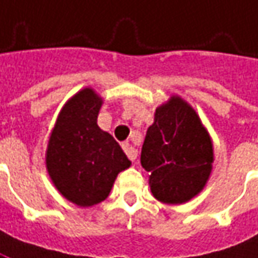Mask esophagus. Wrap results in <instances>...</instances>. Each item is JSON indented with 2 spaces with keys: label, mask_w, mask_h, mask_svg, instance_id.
<instances>
[{
  "label": "esophagus",
  "mask_w": 258,
  "mask_h": 258,
  "mask_svg": "<svg viewBox=\"0 0 258 258\" xmlns=\"http://www.w3.org/2000/svg\"><path fill=\"white\" fill-rule=\"evenodd\" d=\"M122 150L125 151V154H127V157H128L130 161H133V162L136 161V159H137V150L134 148V147H133V145H131V144H130V143L122 144Z\"/></svg>",
  "instance_id": "obj_1"
}]
</instances>
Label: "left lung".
Listing matches in <instances>:
<instances>
[{"instance_id":"obj_1","label":"left lung","mask_w":258,"mask_h":258,"mask_svg":"<svg viewBox=\"0 0 258 258\" xmlns=\"http://www.w3.org/2000/svg\"><path fill=\"white\" fill-rule=\"evenodd\" d=\"M212 162V141L195 110L176 96L159 106L141 150L152 195L171 205L188 202L205 186Z\"/></svg>"}]
</instances>
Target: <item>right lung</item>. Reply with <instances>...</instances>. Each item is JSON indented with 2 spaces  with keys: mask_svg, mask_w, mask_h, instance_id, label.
<instances>
[{
  "mask_svg": "<svg viewBox=\"0 0 258 258\" xmlns=\"http://www.w3.org/2000/svg\"><path fill=\"white\" fill-rule=\"evenodd\" d=\"M101 103L92 89L75 94L57 117L46 151L52 182L82 208L103 202L118 172L131 165L120 144L97 125Z\"/></svg>",
  "mask_w": 258,
  "mask_h": 258,
  "instance_id": "obj_1",
  "label": "right lung"
}]
</instances>
